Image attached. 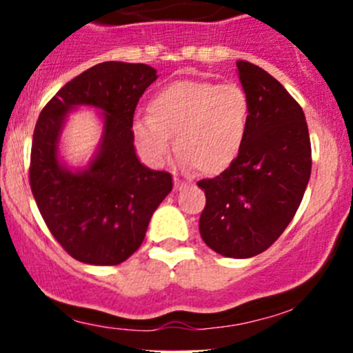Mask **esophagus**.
I'll return each instance as SVG.
<instances>
[{
    "mask_svg": "<svg viewBox=\"0 0 353 353\" xmlns=\"http://www.w3.org/2000/svg\"><path fill=\"white\" fill-rule=\"evenodd\" d=\"M184 186H186V184H184L183 181H179V179H177V177H176V179H174V188H176V190H183Z\"/></svg>",
    "mask_w": 353,
    "mask_h": 353,
    "instance_id": "esophagus-1",
    "label": "esophagus"
}]
</instances>
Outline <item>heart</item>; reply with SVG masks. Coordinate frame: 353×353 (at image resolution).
Returning <instances> with one entry per match:
<instances>
[{"label": "heart", "instance_id": "obj_1", "mask_svg": "<svg viewBox=\"0 0 353 353\" xmlns=\"http://www.w3.org/2000/svg\"><path fill=\"white\" fill-rule=\"evenodd\" d=\"M150 116L134 121V143L154 165H163L172 150L179 163L216 176L232 165L244 147L251 123V101L239 85L208 80H177L148 102Z\"/></svg>", "mask_w": 353, "mask_h": 353}]
</instances>
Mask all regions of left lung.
Instances as JSON below:
<instances>
[{
  "label": "left lung",
  "mask_w": 353,
  "mask_h": 353,
  "mask_svg": "<svg viewBox=\"0 0 353 353\" xmlns=\"http://www.w3.org/2000/svg\"><path fill=\"white\" fill-rule=\"evenodd\" d=\"M251 101V123L239 157L213 179L199 181L206 205L199 234L225 258H252L280 236L311 177V140L304 110L263 68L237 61Z\"/></svg>",
  "instance_id": "1"
}]
</instances>
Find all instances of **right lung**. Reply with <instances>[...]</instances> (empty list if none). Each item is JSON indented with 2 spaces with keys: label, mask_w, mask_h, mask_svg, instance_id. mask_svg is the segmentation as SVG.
I'll return each mask as SVG.
<instances>
[{
  "label": "right lung",
  "mask_w": 353,
  "mask_h": 353,
  "mask_svg": "<svg viewBox=\"0 0 353 353\" xmlns=\"http://www.w3.org/2000/svg\"><path fill=\"white\" fill-rule=\"evenodd\" d=\"M157 80L148 65L105 61L88 68L48 102L34 130L30 190L46 225L74 259L112 266L145 239L157 206L172 191V177L138 160L133 116ZM80 105L101 110L103 138L85 170L59 159L67 114Z\"/></svg>",
  "instance_id": "add662e5"
}]
</instances>
